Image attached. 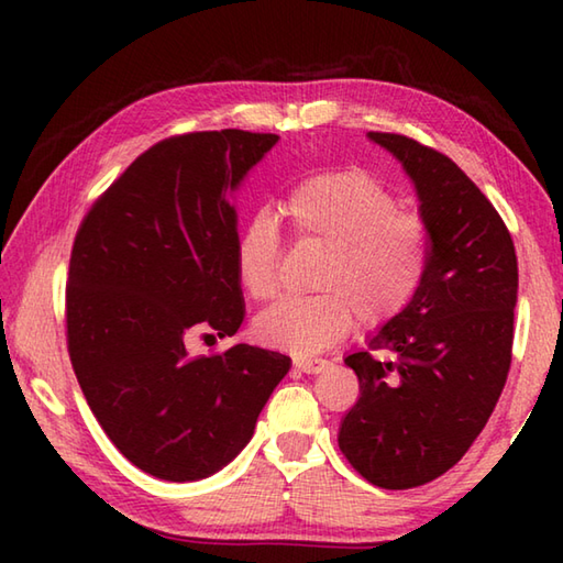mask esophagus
I'll return each mask as SVG.
<instances>
[{"mask_svg": "<svg viewBox=\"0 0 563 563\" xmlns=\"http://www.w3.org/2000/svg\"><path fill=\"white\" fill-rule=\"evenodd\" d=\"M292 367L300 369V373H305V375H317V373H321V369L327 367V361H319V357H309V361H300V357H297V361H292Z\"/></svg>", "mask_w": 563, "mask_h": 563, "instance_id": "obj_1", "label": "esophagus"}]
</instances>
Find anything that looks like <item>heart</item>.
Listing matches in <instances>:
<instances>
[{
    "mask_svg": "<svg viewBox=\"0 0 563 563\" xmlns=\"http://www.w3.org/2000/svg\"><path fill=\"white\" fill-rule=\"evenodd\" d=\"M297 242L324 249L312 297H285L254 321L256 339L297 357L331 349L353 331L397 319L421 290L430 232L418 212L399 210L391 190L365 172L319 174L283 200ZM283 239L271 214L256 212L234 244L236 283L254 302L280 288Z\"/></svg>",
    "mask_w": 563,
    "mask_h": 563,
    "instance_id": "1",
    "label": "heart"
}]
</instances>
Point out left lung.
Instances as JSON below:
<instances>
[{"label": "left lung", "instance_id": "left-lung-1", "mask_svg": "<svg viewBox=\"0 0 563 563\" xmlns=\"http://www.w3.org/2000/svg\"><path fill=\"white\" fill-rule=\"evenodd\" d=\"M369 140L413 178L430 251L413 302L345 357L361 399L339 448L363 479L401 492L457 464L496 409L512 361L518 256L492 200L448 154L397 133Z\"/></svg>", "mask_w": 563, "mask_h": 563}]
</instances>
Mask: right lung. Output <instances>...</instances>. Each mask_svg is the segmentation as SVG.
I'll return each mask as SVG.
<instances>
[{"label":"right lung","instance_id":"add662e5","mask_svg":"<svg viewBox=\"0 0 563 563\" xmlns=\"http://www.w3.org/2000/svg\"><path fill=\"white\" fill-rule=\"evenodd\" d=\"M278 135L206 130L145 150L93 200L71 244L67 351L91 413L157 479L194 482L242 450L290 357L234 336L236 212L224 200Z\"/></svg>","mask_w":563,"mask_h":563}]
</instances>
